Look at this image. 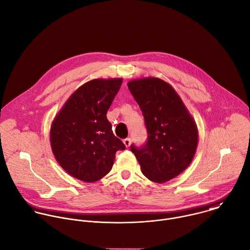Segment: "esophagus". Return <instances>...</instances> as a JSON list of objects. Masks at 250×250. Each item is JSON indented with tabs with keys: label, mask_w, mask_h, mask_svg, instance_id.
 <instances>
[{
	"label": "esophagus",
	"mask_w": 250,
	"mask_h": 250,
	"mask_svg": "<svg viewBox=\"0 0 250 250\" xmlns=\"http://www.w3.org/2000/svg\"><path fill=\"white\" fill-rule=\"evenodd\" d=\"M130 143H131V139H130V138H125V139H124V144L125 145V147H129V146H130Z\"/></svg>",
	"instance_id": "34e87169"
}]
</instances>
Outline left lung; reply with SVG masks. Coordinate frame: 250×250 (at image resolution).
<instances>
[{"mask_svg": "<svg viewBox=\"0 0 250 250\" xmlns=\"http://www.w3.org/2000/svg\"><path fill=\"white\" fill-rule=\"evenodd\" d=\"M127 86L141 109L148 134L142 146L131 144L130 150L148 179L167 182L191 164L198 146L196 124L176 91L163 80H135Z\"/></svg>", "mask_w": 250, "mask_h": 250, "instance_id": "obj_1", "label": "left lung"}]
</instances>
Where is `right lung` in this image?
<instances>
[{
	"label": "right lung",
	"instance_id": "right-lung-1",
	"mask_svg": "<svg viewBox=\"0 0 250 250\" xmlns=\"http://www.w3.org/2000/svg\"><path fill=\"white\" fill-rule=\"evenodd\" d=\"M122 83V79L85 83L70 96L51 125L53 155L77 179L88 183L101 179L112 169L116 152L125 149L106 116Z\"/></svg>",
	"mask_w": 250,
	"mask_h": 250
}]
</instances>
